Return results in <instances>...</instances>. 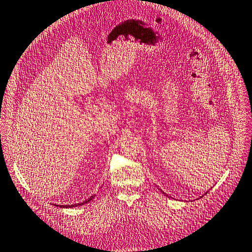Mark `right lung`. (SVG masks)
<instances>
[{"label":"right lung","mask_w":252,"mask_h":252,"mask_svg":"<svg viewBox=\"0 0 252 252\" xmlns=\"http://www.w3.org/2000/svg\"><path fill=\"white\" fill-rule=\"evenodd\" d=\"M94 198H95V194L94 195H92V196H90V198H88L87 200H85L84 202H81V203H77V204H71V205H58V204H53V205H56V206H59V208H64V209H68V208H75V206H80V205H84V204H86V203H88V202H91Z\"/></svg>","instance_id":"obj_1"}]
</instances>
